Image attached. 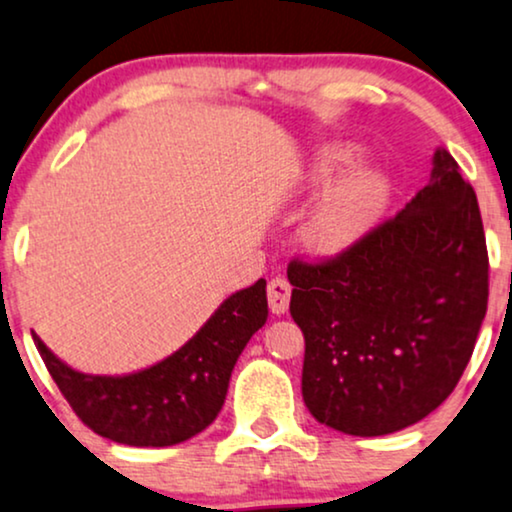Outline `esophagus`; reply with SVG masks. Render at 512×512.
<instances>
[{
	"label": "esophagus",
	"instance_id": "obj_1",
	"mask_svg": "<svg viewBox=\"0 0 512 512\" xmlns=\"http://www.w3.org/2000/svg\"><path fill=\"white\" fill-rule=\"evenodd\" d=\"M290 295H293V286L286 281V278H271L267 286V300H269V309L274 314H286L288 304H290Z\"/></svg>",
	"mask_w": 512,
	"mask_h": 512
}]
</instances>
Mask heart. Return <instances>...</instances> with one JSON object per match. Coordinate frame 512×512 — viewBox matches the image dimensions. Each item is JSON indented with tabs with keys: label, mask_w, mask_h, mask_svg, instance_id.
I'll return each mask as SVG.
<instances>
[{
	"label": "heart",
	"mask_w": 512,
	"mask_h": 512,
	"mask_svg": "<svg viewBox=\"0 0 512 512\" xmlns=\"http://www.w3.org/2000/svg\"><path fill=\"white\" fill-rule=\"evenodd\" d=\"M349 155L352 153L345 148L328 151L319 165V177L326 179L328 174L349 160ZM385 198V179L373 170H361L340 181L333 191H328V196L321 200V205L309 219L307 231H304L309 245H314L316 250L331 252L354 241L378 217Z\"/></svg>",
	"instance_id": "heart-1"
}]
</instances>
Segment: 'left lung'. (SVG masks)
Listing matches in <instances>:
<instances>
[{
  "label": "left lung",
  "mask_w": 512,
  "mask_h": 512,
  "mask_svg": "<svg viewBox=\"0 0 512 512\" xmlns=\"http://www.w3.org/2000/svg\"><path fill=\"white\" fill-rule=\"evenodd\" d=\"M304 333L302 397L357 437L418 423L454 392L487 314L480 205L449 151L404 210L323 260L288 264Z\"/></svg>",
  "instance_id": "8db88e82"
}]
</instances>
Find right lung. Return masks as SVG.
<instances>
[{
    "label": "right lung",
    "instance_id": "obj_1",
    "mask_svg": "<svg viewBox=\"0 0 512 512\" xmlns=\"http://www.w3.org/2000/svg\"><path fill=\"white\" fill-rule=\"evenodd\" d=\"M267 281L224 300L184 347L146 371L106 378L77 373L32 333L44 366L75 416L129 446H170L203 432L222 411L243 347L267 321Z\"/></svg>",
    "mask_w": 512,
    "mask_h": 512
}]
</instances>
